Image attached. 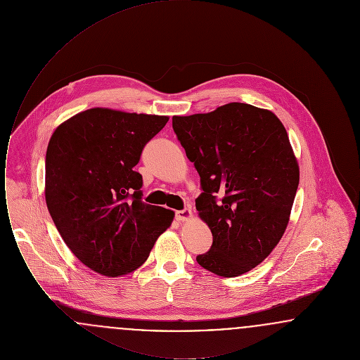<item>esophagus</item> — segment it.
<instances>
[{"label":"esophagus","mask_w":360,"mask_h":360,"mask_svg":"<svg viewBox=\"0 0 360 360\" xmlns=\"http://www.w3.org/2000/svg\"><path fill=\"white\" fill-rule=\"evenodd\" d=\"M191 217V210L190 209H184V210H176L175 212V219L178 220V221H186Z\"/></svg>","instance_id":"1"}]
</instances>
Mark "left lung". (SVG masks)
Listing matches in <instances>:
<instances>
[{"label": "left lung", "mask_w": 360, "mask_h": 360, "mask_svg": "<svg viewBox=\"0 0 360 360\" xmlns=\"http://www.w3.org/2000/svg\"><path fill=\"white\" fill-rule=\"evenodd\" d=\"M172 129L200 174L195 207L213 236L198 264L228 278L250 271L283 236L300 182L283 124L270 110L231 103L174 116Z\"/></svg>", "instance_id": "obj_1"}]
</instances>
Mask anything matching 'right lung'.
<instances>
[{"label":"right lung","mask_w":360,"mask_h":360,"mask_svg":"<svg viewBox=\"0 0 360 360\" xmlns=\"http://www.w3.org/2000/svg\"><path fill=\"white\" fill-rule=\"evenodd\" d=\"M169 121L93 108L60 124L46 154V202L71 252L93 271L128 274L150 255L174 212L141 201L134 170Z\"/></svg>","instance_id":"right-lung-1"}]
</instances>
